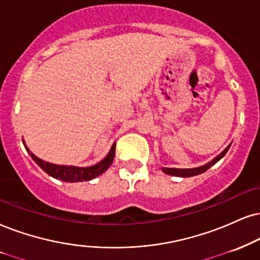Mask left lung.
I'll list each match as a JSON object with an SVG mask.
<instances>
[{
  "instance_id": "obj_1",
  "label": "left lung",
  "mask_w": 260,
  "mask_h": 260,
  "mask_svg": "<svg viewBox=\"0 0 260 260\" xmlns=\"http://www.w3.org/2000/svg\"><path fill=\"white\" fill-rule=\"evenodd\" d=\"M230 148V145L226 147L225 149L223 150L222 153H220L219 155H217L216 158H214L212 161L207 162L206 165H203V166H199V168H194V169H171V168H162L161 170L165 172V174L168 175H171V176H177V177H193V176H197V175H200L203 174V172L207 171L208 169L211 168V166H213L216 164L217 161H219L220 159L223 158L224 155L226 154V152H228V149Z\"/></svg>"
}]
</instances>
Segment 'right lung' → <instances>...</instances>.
Returning <instances> with one entry per match:
<instances>
[{
  "instance_id": "1",
  "label": "right lung",
  "mask_w": 260,
  "mask_h": 260,
  "mask_svg": "<svg viewBox=\"0 0 260 260\" xmlns=\"http://www.w3.org/2000/svg\"><path fill=\"white\" fill-rule=\"evenodd\" d=\"M24 143L25 148H26L27 153L31 155V158L36 161V164L43 170L44 172H47L48 175L52 176V177L60 179L63 182H84V181H90V179L98 177L101 174L110 168L112 162H113L114 154H115V143H113L112 148L108 154L106 155V158L101 160L100 162H98L96 165L89 166V168H78V166H67V165H55L50 164V162L44 161L40 158H37L34 153L30 152V149L27 148L26 145Z\"/></svg>"
}]
</instances>
